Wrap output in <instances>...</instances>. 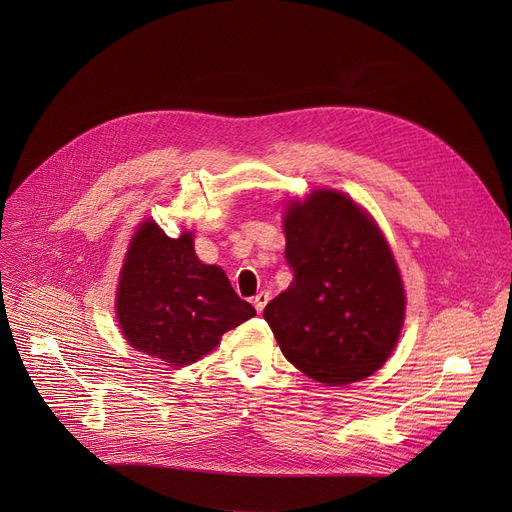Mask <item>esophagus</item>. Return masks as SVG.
Listing matches in <instances>:
<instances>
[{"label":"esophagus","mask_w":512,"mask_h":512,"mask_svg":"<svg viewBox=\"0 0 512 512\" xmlns=\"http://www.w3.org/2000/svg\"><path fill=\"white\" fill-rule=\"evenodd\" d=\"M267 301H270V292H259V294H255V299H253V305H255L257 313H261V311L265 309Z\"/></svg>","instance_id":"esophagus-1"}]
</instances>
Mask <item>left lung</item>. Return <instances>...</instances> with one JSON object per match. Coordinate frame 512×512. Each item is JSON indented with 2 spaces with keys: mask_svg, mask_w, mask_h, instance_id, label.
Returning a JSON list of instances; mask_svg holds the SVG:
<instances>
[{
  "mask_svg": "<svg viewBox=\"0 0 512 512\" xmlns=\"http://www.w3.org/2000/svg\"><path fill=\"white\" fill-rule=\"evenodd\" d=\"M288 290L267 303L284 357L328 386L361 382L392 355L405 288L388 242L351 197L317 188L284 215Z\"/></svg>",
  "mask_w": 512,
  "mask_h": 512,
  "instance_id": "8db88e82",
  "label": "left lung"
}]
</instances>
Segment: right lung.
Segmentation results:
<instances>
[{"label": "right lung", "instance_id": "obj_1", "mask_svg": "<svg viewBox=\"0 0 512 512\" xmlns=\"http://www.w3.org/2000/svg\"><path fill=\"white\" fill-rule=\"evenodd\" d=\"M116 315L132 348L184 367L213 351L255 309L234 292L222 267L199 261L193 232L170 238L147 220L130 238Z\"/></svg>", "mask_w": 512, "mask_h": 512}]
</instances>
